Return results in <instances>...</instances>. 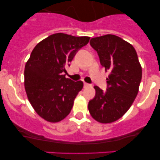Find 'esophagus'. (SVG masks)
Listing matches in <instances>:
<instances>
[{"label":"esophagus","instance_id":"obj_1","mask_svg":"<svg viewBox=\"0 0 160 160\" xmlns=\"http://www.w3.org/2000/svg\"><path fill=\"white\" fill-rule=\"evenodd\" d=\"M89 86H91V85L89 84V83H83V87H84V88H88V87H89Z\"/></svg>","mask_w":160,"mask_h":160}]
</instances>
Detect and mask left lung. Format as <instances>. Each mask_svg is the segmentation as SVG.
<instances>
[{
    "label": "left lung",
    "mask_w": 160,
    "mask_h": 160,
    "mask_svg": "<svg viewBox=\"0 0 160 160\" xmlns=\"http://www.w3.org/2000/svg\"><path fill=\"white\" fill-rule=\"evenodd\" d=\"M90 44L97 51L102 66L110 73L106 92L94 87L95 96L89 101L88 110L97 122L111 123L122 118L135 100L142 68L133 46L120 37L102 35L92 38Z\"/></svg>",
    "instance_id": "1"
}]
</instances>
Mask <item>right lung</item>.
<instances>
[{
	"instance_id": "1",
	"label": "right lung",
	"mask_w": 160,
	"mask_h": 160,
	"mask_svg": "<svg viewBox=\"0 0 160 160\" xmlns=\"http://www.w3.org/2000/svg\"><path fill=\"white\" fill-rule=\"evenodd\" d=\"M89 39L88 36L57 33L33 49L25 65V91L35 112L47 122H58L66 118L83 88L81 80L72 81L63 74L77 52Z\"/></svg>"
}]
</instances>
